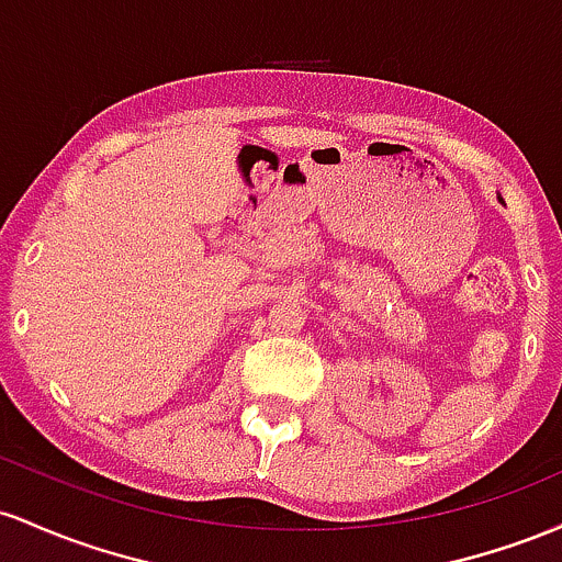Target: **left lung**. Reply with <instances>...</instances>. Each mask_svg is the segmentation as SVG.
Segmentation results:
<instances>
[{
    "label": "left lung",
    "instance_id": "8db88e82",
    "mask_svg": "<svg viewBox=\"0 0 562 562\" xmlns=\"http://www.w3.org/2000/svg\"><path fill=\"white\" fill-rule=\"evenodd\" d=\"M499 201H502V196H499Z\"/></svg>",
    "mask_w": 562,
    "mask_h": 562
}]
</instances>
